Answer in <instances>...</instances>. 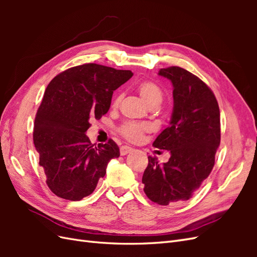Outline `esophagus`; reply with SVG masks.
<instances>
[{
	"label": "esophagus",
	"mask_w": 257,
	"mask_h": 257,
	"mask_svg": "<svg viewBox=\"0 0 257 257\" xmlns=\"http://www.w3.org/2000/svg\"><path fill=\"white\" fill-rule=\"evenodd\" d=\"M133 150H134V149H133V148H132V147L122 146V147L120 148V153H121V155H126L127 153L132 152Z\"/></svg>",
	"instance_id": "esophagus-1"
}]
</instances>
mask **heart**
<instances>
[{
  "label": "heart",
  "instance_id": "heart-1",
  "mask_svg": "<svg viewBox=\"0 0 257 257\" xmlns=\"http://www.w3.org/2000/svg\"><path fill=\"white\" fill-rule=\"evenodd\" d=\"M136 90L139 96L142 97V99L149 108H155V109H157V108H159L160 105L163 103V99H164V92H163L159 84L153 81H142L141 83L137 84ZM121 94H116L112 99L111 107H118L121 102ZM147 130L148 127L145 124L127 122L125 124H123L120 127V134L130 142H138L139 139L143 137Z\"/></svg>",
  "mask_w": 257,
  "mask_h": 257
}]
</instances>
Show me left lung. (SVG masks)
Returning a JSON list of instances; mask_svg holds the SVG:
<instances>
[{"instance_id":"left-lung-1","label":"left lung","mask_w":257,"mask_h":257,"mask_svg":"<svg viewBox=\"0 0 257 257\" xmlns=\"http://www.w3.org/2000/svg\"><path fill=\"white\" fill-rule=\"evenodd\" d=\"M159 75L173 83L174 109L153 146L170 158L161 165L148 157L143 183L148 198L167 206L190 199L211 173L221 141L220 109L211 89L186 69L170 66Z\"/></svg>"}]
</instances>
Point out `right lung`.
I'll return each instance as SVG.
<instances>
[{
	"mask_svg": "<svg viewBox=\"0 0 257 257\" xmlns=\"http://www.w3.org/2000/svg\"><path fill=\"white\" fill-rule=\"evenodd\" d=\"M132 76L131 71L89 63L49 82L35 116L33 142L46 182L57 196L73 201L89 196L109 161L120 157L112 139L94 147L85 132L91 119L108 112L113 91Z\"/></svg>",
	"mask_w": 257,
	"mask_h": 257,
	"instance_id": "obj_1",
	"label": "right lung"
}]
</instances>
